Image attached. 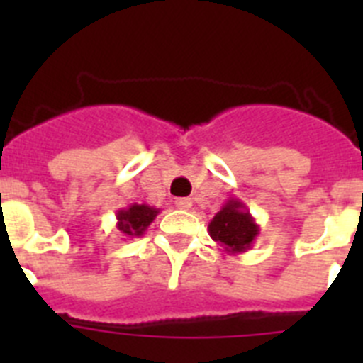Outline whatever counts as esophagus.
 <instances>
[{
	"label": "esophagus",
	"mask_w": 363,
	"mask_h": 363,
	"mask_svg": "<svg viewBox=\"0 0 363 363\" xmlns=\"http://www.w3.org/2000/svg\"><path fill=\"white\" fill-rule=\"evenodd\" d=\"M174 203H176V207H178V209H184V211L191 209V207H192V200H191V198H178V200H176Z\"/></svg>",
	"instance_id": "1"
}]
</instances>
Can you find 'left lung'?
<instances>
[{
    "instance_id": "8db88e82",
    "label": "left lung",
    "mask_w": 363,
    "mask_h": 363,
    "mask_svg": "<svg viewBox=\"0 0 363 363\" xmlns=\"http://www.w3.org/2000/svg\"><path fill=\"white\" fill-rule=\"evenodd\" d=\"M211 238L229 255H240L251 249L259 236V225L251 216L247 205L238 198H229L209 223Z\"/></svg>"
}]
</instances>
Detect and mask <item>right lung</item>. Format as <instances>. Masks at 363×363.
<instances>
[{"instance_id": "obj_1", "label": "right lung", "mask_w": 363, "mask_h": 363, "mask_svg": "<svg viewBox=\"0 0 363 363\" xmlns=\"http://www.w3.org/2000/svg\"><path fill=\"white\" fill-rule=\"evenodd\" d=\"M158 214L160 209L156 207H150L147 203H133L116 213V229L125 238H140Z\"/></svg>"}]
</instances>
